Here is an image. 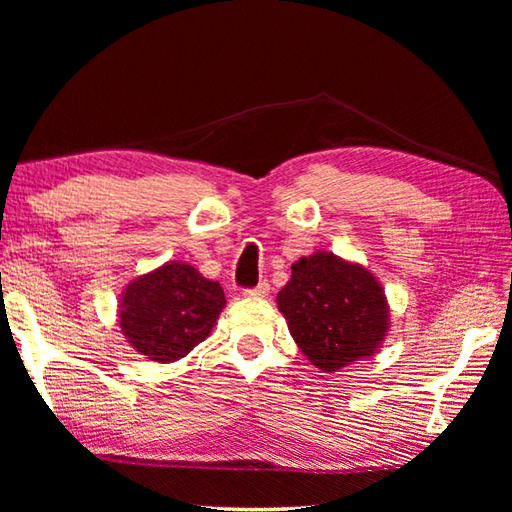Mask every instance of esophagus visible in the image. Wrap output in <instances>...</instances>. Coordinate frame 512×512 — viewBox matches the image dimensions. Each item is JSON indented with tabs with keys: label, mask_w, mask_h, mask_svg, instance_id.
Instances as JSON below:
<instances>
[{
	"label": "esophagus",
	"mask_w": 512,
	"mask_h": 512,
	"mask_svg": "<svg viewBox=\"0 0 512 512\" xmlns=\"http://www.w3.org/2000/svg\"><path fill=\"white\" fill-rule=\"evenodd\" d=\"M268 292H270V284L264 279V281H259V284L253 286V288H244L242 295L244 297H266Z\"/></svg>",
	"instance_id": "1"
}]
</instances>
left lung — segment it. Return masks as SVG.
<instances>
[{
	"label": "left lung",
	"instance_id": "obj_1",
	"mask_svg": "<svg viewBox=\"0 0 512 512\" xmlns=\"http://www.w3.org/2000/svg\"><path fill=\"white\" fill-rule=\"evenodd\" d=\"M277 306L301 352L323 372L374 354L389 328L385 292L376 277L332 253L292 264Z\"/></svg>",
	"mask_w": 512,
	"mask_h": 512
}]
</instances>
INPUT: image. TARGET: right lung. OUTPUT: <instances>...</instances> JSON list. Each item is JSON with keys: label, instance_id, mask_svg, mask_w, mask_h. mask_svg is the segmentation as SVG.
<instances>
[{"label": "right lung", "instance_id": "right-lung-1", "mask_svg": "<svg viewBox=\"0 0 512 512\" xmlns=\"http://www.w3.org/2000/svg\"><path fill=\"white\" fill-rule=\"evenodd\" d=\"M224 306L217 281L173 262L129 284L118 317L136 352L149 361L173 363L211 334Z\"/></svg>", "mask_w": 512, "mask_h": 512}]
</instances>
